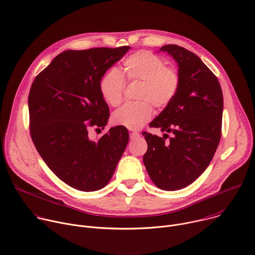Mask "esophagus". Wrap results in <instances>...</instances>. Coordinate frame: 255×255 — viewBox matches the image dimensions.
<instances>
[{
    "mask_svg": "<svg viewBox=\"0 0 255 255\" xmlns=\"http://www.w3.org/2000/svg\"><path fill=\"white\" fill-rule=\"evenodd\" d=\"M139 136H140V134L138 132H136V131H133V132L130 133V138L131 139H135V138H137Z\"/></svg>",
    "mask_w": 255,
    "mask_h": 255,
    "instance_id": "obj_1",
    "label": "esophagus"
}]
</instances>
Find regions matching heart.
<instances>
[{"label": "heart", "instance_id": "heart-1", "mask_svg": "<svg viewBox=\"0 0 255 255\" xmlns=\"http://www.w3.org/2000/svg\"><path fill=\"white\" fill-rule=\"evenodd\" d=\"M123 75L127 82H140L136 103H128L113 114L112 121L117 126L137 130L146 124L152 114L153 107L164 109L175 98L180 76L172 66H165L164 61L155 54L140 50L132 53L123 61ZM116 68L109 69L100 83V90L105 101L113 107L123 101L126 83Z\"/></svg>", "mask_w": 255, "mask_h": 255}]
</instances>
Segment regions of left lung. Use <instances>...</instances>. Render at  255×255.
I'll use <instances>...</instances> for the list:
<instances>
[{"instance_id": "8db88e82", "label": "left lung", "mask_w": 255, "mask_h": 255, "mask_svg": "<svg viewBox=\"0 0 255 255\" xmlns=\"http://www.w3.org/2000/svg\"><path fill=\"white\" fill-rule=\"evenodd\" d=\"M178 64L180 86L173 101L149 124L166 133L142 132L147 142L143 163L164 191L184 189L210 164L222 133L223 94L217 77L194 52L168 44L160 48Z\"/></svg>"}]
</instances>
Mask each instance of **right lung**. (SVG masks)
Returning <instances> with one entry per match:
<instances>
[{
	"label": "right lung",
	"instance_id": "obj_1",
	"mask_svg": "<svg viewBox=\"0 0 255 255\" xmlns=\"http://www.w3.org/2000/svg\"><path fill=\"white\" fill-rule=\"evenodd\" d=\"M130 49L96 47L65 50L34 79L28 97L32 141L52 172L69 187L94 192L108 185L129 141L128 130L113 127L97 140L110 112L100 83Z\"/></svg>",
	"mask_w": 255,
	"mask_h": 255
}]
</instances>
